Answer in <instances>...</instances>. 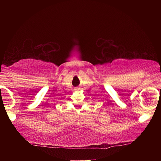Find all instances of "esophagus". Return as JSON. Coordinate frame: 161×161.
I'll use <instances>...</instances> for the list:
<instances>
[{"label": "esophagus", "instance_id": "34e87169", "mask_svg": "<svg viewBox=\"0 0 161 161\" xmlns=\"http://www.w3.org/2000/svg\"><path fill=\"white\" fill-rule=\"evenodd\" d=\"M79 89H79L78 87H76V88H75V90H79Z\"/></svg>", "mask_w": 161, "mask_h": 161}]
</instances>
